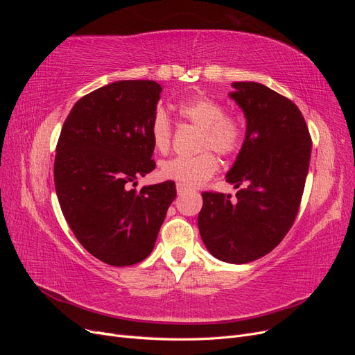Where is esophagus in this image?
<instances>
[{"instance_id": "esophagus-1", "label": "esophagus", "mask_w": 355, "mask_h": 355, "mask_svg": "<svg viewBox=\"0 0 355 355\" xmlns=\"http://www.w3.org/2000/svg\"><path fill=\"white\" fill-rule=\"evenodd\" d=\"M176 191H178L179 196H182V194H185V192H188L189 188L185 187V185H182V184H178V185H176Z\"/></svg>"}]
</instances>
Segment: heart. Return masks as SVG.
Returning a JSON list of instances; mask_svg holds the SVG:
<instances>
[{
    "label": "heart",
    "mask_w": 355,
    "mask_h": 355,
    "mask_svg": "<svg viewBox=\"0 0 355 355\" xmlns=\"http://www.w3.org/2000/svg\"><path fill=\"white\" fill-rule=\"evenodd\" d=\"M176 111L182 120L201 128L200 149H213L228 157L240 151L245 127L241 116L223 112V105L206 94H194L180 101ZM153 144L157 151L167 153L171 145V123L164 111H157L151 128ZM219 168L218 158L206 151L196 157H176L161 166V176L176 180L185 187H198L209 180Z\"/></svg>",
    "instance_id": "obj_1"
}]
</instances>
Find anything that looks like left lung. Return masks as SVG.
I'll return each instance as SVG.
<instances>
[{
	"label": "left lung",
	"instance_id": "1",
	"mask_svg": "<svg viewBox=\"0 0 355 355\" xmlns=\"http://www.w3.org/2000/svg\"><path fill=\"white\" fill-rule=\"evenodd\" d=\"M230 98L245 118V136L227 182L235 198L202 192L198 230L219 261L249 263L274 250L292 228L304 194L311 142L297 106L253 81L232 83Z\"/></svg>",
	"mask_w": 355,
	"mask_h": 355
}]
</instances>
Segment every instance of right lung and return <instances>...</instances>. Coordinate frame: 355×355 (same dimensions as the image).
I'll use <instances>...</instances> for the list:
<instances>
[{
	"mask_svg": "<svg viewBox=\"0 0 355 355\" xmlns=\"http://www.w3.org/2000/svg\"><path fill=\"white\" fill-rule=\"evenodd\" d=\"M163 87L124 80L85 94L63 123L55 158V187L63 216L81 245L112 266L151 254L173 180L137 184L155 168L151 121Z\"/></svg>",
	"mask_w": 355,
	"mask_h": 355,
	"instance_id": "right-lung-1",
	"label": "right lung"
}]
</instances>
